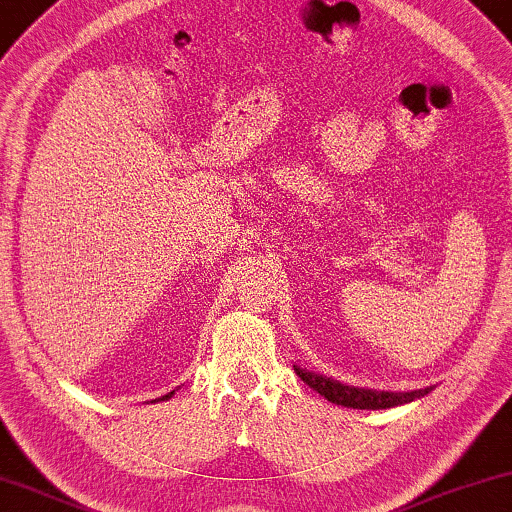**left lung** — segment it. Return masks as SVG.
<instances>
[{"instance_id": "left-lung-1", "label": "left lung", "mask_w": 512, "mask_h": 512, "mask_svg": "<svg viewBox=\"0 0 512 512\" xmlns=\"http://www.w3.org/2000/svg\"><path fill=\"white\" fill-rule=\"evenodd\" d=\"M294 371H297V376L304 380L311 390L322 394L327 401L336 403V406L357 408V410H383V408L403 406V403L422 399L424 394H429L431 390H434V387H424V390H413V392L369 390V387H355V385L341 383V380H334L329 376H322V373L301 369V366H294Z\"/></svg>"}]
</instances>
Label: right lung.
Wrapping results in <instances>:
<instances>
[{
  "instance_id": "obj_1",
  "label": "right lung",
  "mask_w": 512,
  "mask_h": 512,
  "mask_svg": "<svg viewBox=\"0 0 512 512\" xmlns=\"http://www.w3.org/2000/svg\"><path fill=\"white\" fill-rule=\"evenodd\" d=\"M174 394H176V390L174 392H169V394H164V397H160V399H155V401H167V399H171V397H174ZM153 401V403H155Z\"/></svg>"
}]
</instances>
